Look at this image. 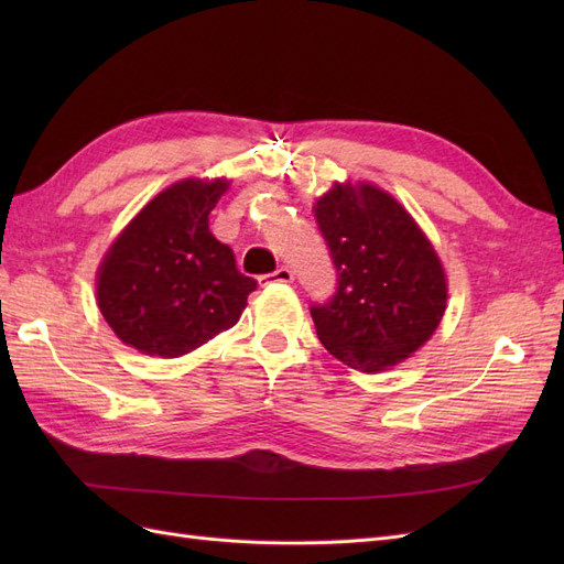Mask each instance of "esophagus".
<instances>
[{
    "instance_id": "obj_1",
    "label": "esophagus",
    "mask_w": 564,
    "mask_h": 564,
    "mask_svg": "<svg viewBox=\"0 0 564 564\" xmlns=\"http://www.w3.org/2000/svg\"><path fill=\"white\" fill-rule=\"evenodd\" d=\"M294 280V272L289 268H278L275 272H268V275L261 278V284H275V282H282V284H289Z\"/></svg>"
}]
</instances>
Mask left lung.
<instances>
[{
    "mask_svg": "<svg viewBox=\"0 0 564 564\" xmlns=\"http://www.w3.org/2000/svg\"><path fill=\"white\" fill-rule=\"evenodd\" d=\"M336 265V294L313 305L317 338L336 360L377 373L416 352L447 308V278L402 204L371 183H336L315 204Z\"/></svg>",
    "mask_w": 564,
    "mask_h": 564,
    "instance_id": "1",
    "label": "left lung"
}]
</instances>
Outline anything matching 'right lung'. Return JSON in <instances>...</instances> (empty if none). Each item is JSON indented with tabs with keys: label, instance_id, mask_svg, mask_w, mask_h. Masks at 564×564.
I'll use <instances>...</instances> for the list:
<instances>
[{
	"label": "right lung",
	"instance_id": "obj_1",
	"mask_svg": "<svg viewBox=\"0 0 564 564\" xmlns=\"http://www.w3.org/2000/svg\"><path fill=\"white\" fill-rule=\"evenodd\" d=\"M226 178L169 185L131 218L98 268L96 299L119 340L181 357L235 327L256 280L209 230Z\"/></svg>",
	"mask_w": 564,
	"mask_h": 564
}]
</instances>
